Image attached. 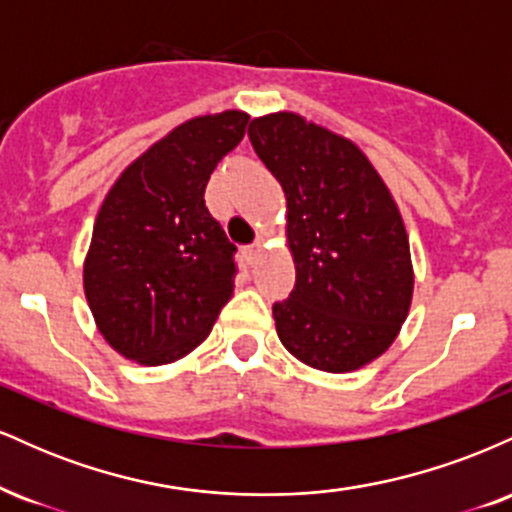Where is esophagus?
Segmentation results:
<instances>
[{
	"label": "esophagus",
	"mask_w": 512,
	"mask_h": 512,
	"mask_svg": "<svg viewBox=\"0 0 512 512\" xmlns=\"http://www.w3.org/2000/svg\"><path fill=\"white\" fill-rule=\"evenodd\" d=\"M262 252H264V245L260 243V240H255V243L245 248V260H248L252 267H255V264L262 260Z\"/></svg>",
	"instance_id": "1"
}]
</instances>
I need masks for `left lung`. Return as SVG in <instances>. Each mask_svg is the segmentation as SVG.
Instances as JSON below:
<instances>
[{"label":"left lung","mask_w":512,"mask_h":512,"mask_svg":"<svg viewBox=\"0 0 512 512\" xmlns=\"http://www.w3.org/2000/svg\"><path fill=\"white\" fill-rule=\"evenodd\" d=\"M248 137L289 209L296 286L272 305L281 344L327 373L366 366L397 337L414 289L397 204L358 146L303 117H260Z\"/></svg>","instance_id":"left-lung-1"}]
</instances>
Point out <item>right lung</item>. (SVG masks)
Returning <instances> with one entry per match:
<instances>
[{
  "label": "right lung",
  "mask_w": 512,
  "mask_h": 512,
  "mask_svg": "<svg viewBox=\"0 0 512 512\" xmlns=\"http://www.w3.org/2000/svg\"><path fill=\"white\" fill-rule=\"evenodd\" d=\"M248 115L197 117L117 178L93 226L84 289L113 349L146 366L190 354L233 293L238 248L204 202Z\"/></svg>",
  "instance_id": "1"
}]
</instances>
